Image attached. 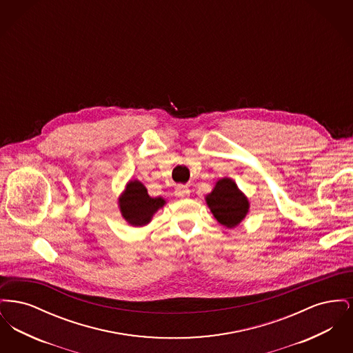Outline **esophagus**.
Masks as SVG:
<instances>
[{"label":"esophagus","instance_id":"obj_1","mask_svg":"<svg viewBox=\"0 0 353 353\" xmlns=\"http://www.w3.org/2000/svg\"><path fill=\"white\" fill-rule=\"evenodd\" d=\"M189 193H190V190L186 185H179L176 188V196H179V197H188Z\"/></svg>","mask_w":353,"mask_h":353}]
</instances>
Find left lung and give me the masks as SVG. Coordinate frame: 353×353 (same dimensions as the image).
Returning a JSON list of instances; mask_svg holds the SVG:
<instances>
[{"label":"left lung","instance_id":"left-lung-1","mask_svg":"<svg viewBox=\"0 0 353 353\" xmlns=\"http://www.w3.org/2000/svg\"><path fill=\"white\" fill-rule=\"evenodd\" d=\"M206 203L219 223L226 228L236 226L249 210L248 199L230 179L219 180L213 192L206 196Z\"/></svg>","mask_w":353,"mask_h":353}]
</instances>
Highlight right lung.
<instances>
[{
  "label": "right lung",
  "instance_id": "1",
  "mask_svg": "<svg viewBox=\"0 0 353 353\" xmlns=\"http://www.w3.org/2000/svg\"><path fill=\"white\" fill-rule=\"evenodd\" d=\"M119 202L123 217L134 226L147 225L152 216L165 203L161 197H150L147 188L140 181H131L127 185Z\"/></svg>",
  "mask_w": 353,
  "mask_h": 353
}]
</instances>
